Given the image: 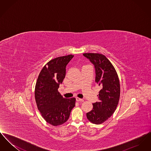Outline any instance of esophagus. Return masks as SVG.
<instances>
[{"label": "esophagus", "instance_id": "esophagus-1", "mask_svg": "<svg viewBox=\"0 0 151 151\" xmlns=\"http://www.w3.org/2000/svg\"><path fill=\"white\" fill-rule=\"evenodd\" d=\"M76 100L77 101H79V102H83V101H84L83 99H80L79 97H76Z\"/></svg>", "mask_w": 151, "mask_h": 151}]
</instances>
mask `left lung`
<instances>
[{
	"label": "left lung",
	"mask_w": 151,
	"mask_h": 151,
	"mask_svg": "<svg viewBox=\"0 0 151 151\" xmlns=\"http://www.w3.org/2000/svg\"><path fill=\"white\" fill-rule=\"evenodd\" d=\"M83 55L93 64L95 82L101 88L99 102L93 104L92 110L86 113L88 119L96 124L106 121L116 110L120 97V83L114 67L104 55L84 53Z\"/></svg>",
	"instance_id": "left-lung-1"
}]
</instances>
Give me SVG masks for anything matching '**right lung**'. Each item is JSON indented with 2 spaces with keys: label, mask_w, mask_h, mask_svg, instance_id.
Wrapping results in <instances>:
<instances>
[{
  "label": "right lung",
  "mask_w": 151,
  "mask_h": 151,
  "mask_svg": "<svg viewBox=\"0 0 151 151\" xmlns=\"http://www.w3.org/2000/svg\"><path fill=\"white\" fill-rule=\"evenodd\" d=\"M74 55L54 58L40 73L35 86V100L43 119L54 126L63 124L75 106V98L65 99L58 92L65 75V67Z\"/></svg>",
  "instance_id": "obj_1"
}]
</instances>
